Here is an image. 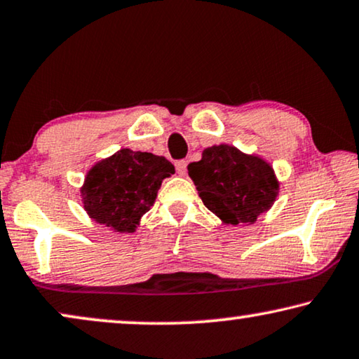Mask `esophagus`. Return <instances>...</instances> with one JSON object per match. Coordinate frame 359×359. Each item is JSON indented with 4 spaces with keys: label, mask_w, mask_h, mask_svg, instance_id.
Returning a JSON list of instances; mask_svg holds the SVG:
<instances>
[{
    "label": "esophagus",
    "mask_w": 359,
    "mask_h": 359,
    "mask_svg": "<svg viewBox=\"0 0 359 359\" xmlns=\"http://www.w3.org/2000/svg\"><path fill=\"white\" fill-rule=\"evenodd\" d=\"M175 170H177L179 175H185L187 172V161L185 159H180L175 163Z\"/></svg>",
    "instance_id": "34e87169"
}]
</instances>
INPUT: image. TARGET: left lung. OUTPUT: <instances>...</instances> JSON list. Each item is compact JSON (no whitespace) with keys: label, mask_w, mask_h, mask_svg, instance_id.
<instances>
[{"label":"left lung","mask_w":359,"mask_h":359,"mask_svg":"<svg viewBox=\"0 0 359 359\" xmlns=\"http://www.w3.org/2000/svg\"><path fill=\"white\" fill-rule=\"evenodd\" d=\"M187 169L203 205L224 224H254L280 191L270 163L231 144L203 149L198 163Z\"/></svg>","instance_id":"1"}]
</instances>
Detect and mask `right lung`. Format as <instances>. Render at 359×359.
Returning a JSON list of instances; mask_svg holds the SVG:
<instances>
[{"mask_svg":"<svg viewBox=\"0 0 359 359\" xmlns=\"http://www.w3.org/2000/svg\"><path fill=\"white\" fill-rule=\"evenodd\" d=\"M174 172L163 156L122 148L86 174L81 187L86 213L114 232H133L154 205L163 180Z\"/></svg>","mask_w":359,"mask_h":359,"instance_id":"obj_1","label":"right lung"}]
</instances>
